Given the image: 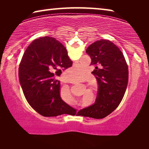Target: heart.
<instances>
[{
  "instance_id": "heart-1",
  "label": "heart",
  "mask_w": 149,
  "mask_h": 149,
  "mask_svg": "<svg viewBox=\"0 0 149 149\" xmlns=\"http://www.w3.org/2000/svg\"><path fill=\"white\" fill-rule=\"evenodd\" d=\"M86 74L84 68L81 65H74V67L70 68L65 72V77L68 81L70 82L77 83L84 79Z\"/></svg>"
}]
</instances>
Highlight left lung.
<instances>
[{
    "instance_id": "left-lung-1",
    "label": "left lung",
    "mask_w": 149,
    "mask_h": 149,
    "mask_svg": "<svg viewBox=\"0 0 149 149\" xmlns=\"http://www.w3.org/2000/svg\"><path fill=\"white\" fill-rule=\"evenodd\" d=\"M95 69L92 74L99 84L95 103L79 111V115L102 119L111 114L123 99L128 84V67L120 49L112 42L101 39L86 50Z\"/></svg>"
}]
</instances>
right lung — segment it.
Wrapping results in <instances>:
<instances>
[{
  "label": "right lung",
  "instance_id": "add662e5",
  "mask_svg": "<svg viewBox=\"0 0 149 149\" xmlns=\"http://www.w3.org/2000/svg\"><path fill=\"white\" fill-rule=\"evenodd\" d=\"M72 65L64 45L55 38L42 37L31 42L19 66V81L27 102L45 117H54L76 110L61 99L62 70Z\"/></svg>",
  "mask_w": 149,
  "mask_h": 149
}]
</instances>
